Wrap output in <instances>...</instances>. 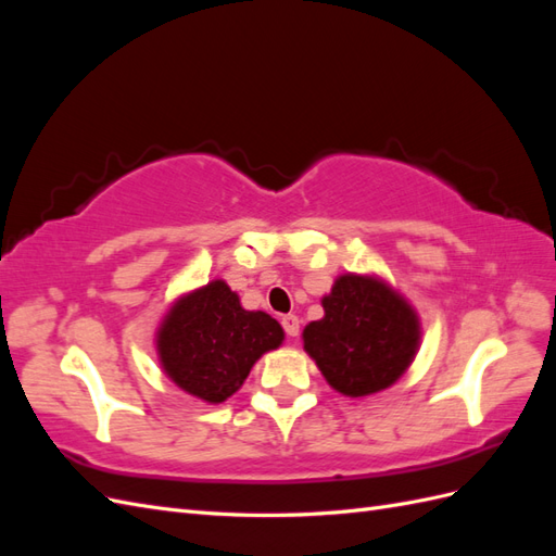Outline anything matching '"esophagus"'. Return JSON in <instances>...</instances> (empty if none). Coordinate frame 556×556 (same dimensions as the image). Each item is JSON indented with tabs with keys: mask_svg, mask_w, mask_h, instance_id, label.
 <instances>
[{
	"mask_svg": "<svg viewBox=\"0 0 556 556\" xmlns=\"http://www.w3.org/2000/svg\"><path fill=\"white\" fill-rule=\"evenodd\" d=\"M282 329L285 333L290 336V339H294V336H299V317L296 315H282Z\"/></svg>",
	"mask_w": 556,
	"mask_h": 556,
	"instance_id": "34e87169",
	"label": "esophagus"
}]
</instances>
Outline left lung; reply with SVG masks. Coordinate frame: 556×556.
Returning <instances> with one entry per match:
<instances>
[{"label": "left lung", "instance_id": "left-lung-1", "mask_svg": "<svg viewBox=\"0 0 556 556\" xmlns=\"http://www.w3.org/2000/svg\"><path fill=\"white\" fill-rule=\"evenodd\" d=\"M325 317L304 329V350L345 396L394 384L413 364L422 327L415 308L376 276H339L323 296Z\"/></svg>", "mask_w": 556, "mask_h": 556}]
</instances>
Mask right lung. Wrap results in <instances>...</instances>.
Wrapping results in <instances>:
<instances>
[{
    "mask_svg": "<svg viewBox=\"0 0 556 556\" xmlns=\"http://www.w3.org/2000/svg\"><path fill=\"white\" fill-rule=\"evenodd\" d=\"M282 339L285 331L271 315L245 311L225 280H211L174 301L155 343L164 374L182 392L223 403Z\"/></svg>",
    "mask_w": 556,
    "mask_h": 556,
    "instance_id": "obj_1",
    "label": "right lung"
}]
</instances>
